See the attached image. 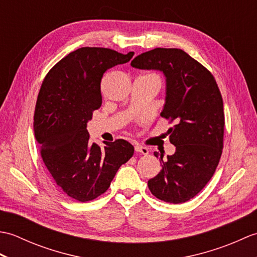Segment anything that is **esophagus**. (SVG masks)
<instances>
[{"label": "esophagus", "instance_id": "obj_1", "mask_svg": "<svg viewBox=\"0 0 257 257\" xmlns=\"http://www.w3.org/2000/svg\"><path fill=\"white\" fill-rule=\"evenodd\" d=\"M135 151L138 152V154L145 155V156L149 154L148 148H146V147H143V146H139V145H136V146H135Z\"/></svg>", "mask_w": 257, "mask_h": 257}]
</instances>
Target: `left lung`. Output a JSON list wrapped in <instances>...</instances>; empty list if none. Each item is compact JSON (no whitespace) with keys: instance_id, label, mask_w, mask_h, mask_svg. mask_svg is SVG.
I'll list each match as a JSON object with an SVG mask.
<instances>
[{"instance_id":"left-lung-1","label":"left lung","mask_w":257,"mask_h":257,"mask_svg":"<svg viewBox=\"0 0 257 257\" xmlns=\"http://www.w3.org/2000/svg\"><path fill=\"white\" fill-rule=\"evenodd\" d=\"M132 66L157 69L166 76L167 96L161 117L173 122L168 130L176 152H155L161 171L148 181L156 198L178 204L194 198L219 165L224 137L221 91L210 70L179 48H155L135 57Z\"/></svg>"}]
</instances>
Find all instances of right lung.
Returning a JSON list of instances; mask_svg holds the SVG:
<instances>
[{"label": "right lung", "instance_id": "right-lung-1", "mask_svg": "<svg viewBox=\"0 0 257 257\" xmlns=\"http://www.w3.org/2000/svg\"><path fill=\"white\" fill-rule=\"evenodd\" d=\"M110 48L81 47L61 59L43 80L34 112L40 154L54 181L70 198L91 201L105 193L120 166L134 155L123 139L101 149L87 122L100 108L103 73L134 56Z\"/></svg>", "mask_w": 257, "mask_h": 257}]
</instances>
